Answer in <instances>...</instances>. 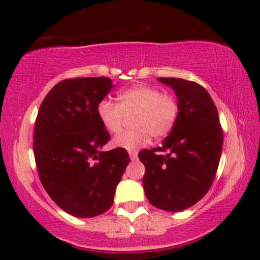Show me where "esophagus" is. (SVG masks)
Returning a JSON list of instances; mask_svg holds the SVG:
<instances>
[{
  "mask_svg": "<svg viewBox=\"0 0 260 260\" xmlns=\"http://www.w3.org/2000/svg\"><path fill=\"white\" fill-rule=\"evenodd\" d=\"M128 154H129L131 160H137V157H138V151L137 150H129Z\"/></svg>",
  "mask_w": 260,
  "mask_h": 260,
  "instance_id": "obj_1",
  "label": "esophagus"
}]
</instances>
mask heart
Segmentation results:
<instances>
[{
  "instance_id": "1",
  "label": "heart",
  "mask_w": 260,
  "mask_h": 260,
  "mask_svg": "<svg viewBox=\"0 0 260 260\" xmlns=\"http://www.w3.org/2000/svg\"><path fill=\"white\" fill-rule=\"evenodd\" d=\"M98 117L106 131L117 134L127 117H133L134 129L113 139L116 148L134 150L154 138H162L174 129L180 113V104L174 95L162 92L155 86L138 84L122 90L117 104L101 100L96 107Z\"/></svg>"
}]
</instances>
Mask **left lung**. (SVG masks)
I'll return each instance as SVG.
<instances>
[{
	"mask_svg": "<svg viewBox=\"0 0 260 260\" xmlns=\"http://www.w3.org/2000/svg\"><path fill=\"white\" fill-rule=\"evenodd\" d=\"M174 89L180 113L162 147L143 149V187L148 201L166 211L190 208L207 194L222 151L219 113L202 85L181 78H157ZM160 151H166L161 154Z\"/></svg>",
	"mask_w": 260,
	"mask_h": 260,
	"instance_id": "obj_1",
	"label": "left lung"
}]
</instances>
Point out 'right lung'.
Returning <instances> with one entry per match:
<instances>
[{
	"label": "right lung",
	"mask_w": 260,
	"mask_h": 260,
	"mask_svg": "<svg viewBox=\"0 0 260 260\" xmlns=\"http://www.w3.org/2000/svg\"><path fill=\"white\" fill-rule=\"evenodd\" d=\"M113 88L107 77L66 79L41 103L35 121V162L51 199L76 217L111 208L116 187L129 164L126 149L103 151L110 133L96 107Z\"/></svg>",
	"instance_id": "1"
}]
</instances>
